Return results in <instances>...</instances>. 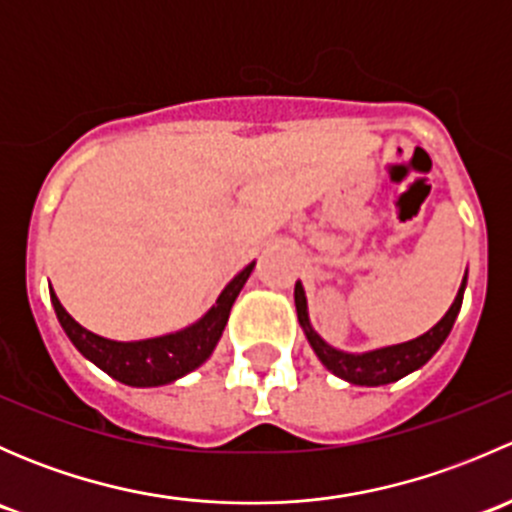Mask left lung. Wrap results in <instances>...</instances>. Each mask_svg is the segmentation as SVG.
<instances>
[{"label":"left lung","mask_w":512,"mask_h":512,"mask_svg":"<svg viewBox=\"0 0 512 512\" xmlns=\"http://www.w3.org/2000/svg\"><path fill=\"white\" fill-rule=\"evenodd\" d=\"M466 280L468 275L463 277L461 289H458L451 309L443 314V319L436 324V327H431L426 334L411 339V342L391 344V347L371 349V352H361V354H349V352H342V349L329 347V344L314 332L312 324H309L307 297H304L302 282L294 285V307H297V319L299 324H302L304 334H307L309 347L314 349V354L319 356V361H322L334 376H339V379L349 381V384H356V386H384V384H391V381L404 379V376L411 374V371L421 369V366L426 364L438 349H441V344L446 342V337L451 334L458 312H461Z\"/></svg>","instance_id":"8db88e82"}]
</instances>
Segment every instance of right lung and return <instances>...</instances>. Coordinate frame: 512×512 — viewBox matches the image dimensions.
<instances>
[{
  "label": "right lung",
  "mask_w": 512,
  "mask_h": 512,
  "mask_svg": "<svg viewBox=\"0 0 512 512\" xmlns=\"http://www.w3.org/2000/svg\"><path fill=\"white\" fill-rule=\"evenodd\" d=\"M252 267H255V262H250L240 275H235L227 282V287L215 299L213 307L198 322L180 329V332L141 339V342H113V339L98 337V334L84 329L61 307L54 289H51V304H54L56 317H59L71 344L86 359L94 361L98 369L106 371L108 376H113V379L126 386H141V389H146V386H163L198 369L213 354L220 337H223L232 304H235L240 289L245 287Z\"/></svg>",
  "instance_id": "right-lung-1"
}]
</instances>
